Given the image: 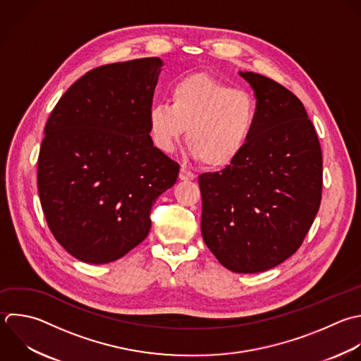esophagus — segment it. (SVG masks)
<instances>
[{
	"label": "esophagus",
	"mask_w": 361,
	"mask_h": 361,
	"mask_svg": "<svg viewBox=\"0 0 361 361\" xmlns=\"http://www.w3.org/2000/svg\"><path fill=\"white\" fill-rule=\"evenodd\" d=\"M179 179L180 180H193L195 179V173L190 169L182 166L180 172H179Z\"/></svg>",
	"instance_id": "obj_1"
}]
</instances>
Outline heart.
Here are the masks:
<instances>
[{"label": "heart", "instance_id": "1", "mask_svg": "<svg viewBox=\"0 0 361 361\" xmlns=\"http://www.w3.org/2000/svg\"><path fill=\"white\" fill-rule=\"evenodd\" d=\"M258 117L255 97L209 75H192L171 89V104L149 109V134L164 152H172L186 128V145L209 168L233 162L250 142Z\"/></svg>", "mask_w": 361, "mask_h": 361}]
</instances>
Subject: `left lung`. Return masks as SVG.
<instances>
[{
    "label": "left lung",
    "instance_id": "8db88e82",
    "mask_svg": "<svg viewBox=\"0 0 361 361\" xmlns=\"http://www.w3.org/2000/svg\"><path fill=\"white\" fill-rule=\"evenodd\" d=\"M240 76L254 89L257 124L230 165L199 176L202 235L227 269L254 274L302 245L320 206L323 161L302 102L269 78Z\"/></svg>",
    "mask_w": 361,
    "mask_h": 361
}]
</instances>
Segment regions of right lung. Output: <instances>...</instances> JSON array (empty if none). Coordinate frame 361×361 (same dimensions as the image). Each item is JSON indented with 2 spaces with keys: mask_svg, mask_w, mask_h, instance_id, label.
Wrapping results in <instances>:
<instances>
[{
  "mask_svg": "<svg viewBox=\"0 0 361 361\" xmlns=\"http://www.w3.org/2000/svg\"><path fill=\"white\" fill-rule=\"evenodd\" d=\"M159 58L92 69L52 110L38 157L49 230L73 257L106 264L142 243L179 164L154 147L148 113Z\"/></svg>",
  "mask_w": 361,
  "mask_h": 361,
  "instance_id": "1",
  "label": "right lung"
}]
</instances>
